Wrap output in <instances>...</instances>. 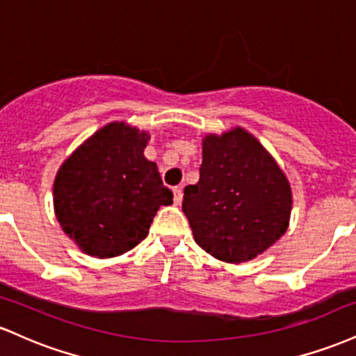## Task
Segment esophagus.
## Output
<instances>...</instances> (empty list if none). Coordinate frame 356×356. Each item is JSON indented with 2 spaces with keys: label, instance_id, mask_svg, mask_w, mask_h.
<instances>
[{
  "label": "esophagus",
  "instance_id": "esophagus-1",
  "mask_svg": "<svg viewBox=\"0 0 356 356\" xmlns=\"http://www.w3.org/2000/svg\"><path fill=\"white\" fill-rule=\"evenodd\" d=\"M174 202L181 204L182 202V189L181 187H174Z\"/></svg>",
  "mask_w": 356,
  "mask_h": 356
}]
</instances>
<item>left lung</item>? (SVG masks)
<instances>
[{
    "mask_svg": "<svg viewBox=\"0 0 356 356\" xmlns=\"http://www.w3.org/2000/svg\"><path fill=\"white\" fill-rule=\"evenodd\" d=\"M199 182L184 189L182 211L195 243L226 263L264 252L288 229L291 189L251 134L234 129L202 142Z\"/></svg>",
    "mask_w": 356,
    "mask_h": 356,
    "instance_id": "8db88e82",
    "label": "left lung"
}]
</instances>
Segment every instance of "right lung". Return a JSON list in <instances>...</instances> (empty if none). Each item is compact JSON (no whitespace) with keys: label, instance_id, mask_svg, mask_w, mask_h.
Instances as JSON below:
<instances>
[{"label":"right lung","instance_id":"right-lung-1","mask_svg":"<svg viewBox=\"0 0 356 356\" xmlns=\"http://www.w3.org/2000/svg\"><path fill=\"white\" fill-rule=\"evenodd\" d=\"M147 134L108 124L80 145L53 186L60 226L81 251L113 257L149 234L159 207L172 204L157 165L144 157Z\"/></svg>","mask_w":356,"mask_h":356}]
</instances>
